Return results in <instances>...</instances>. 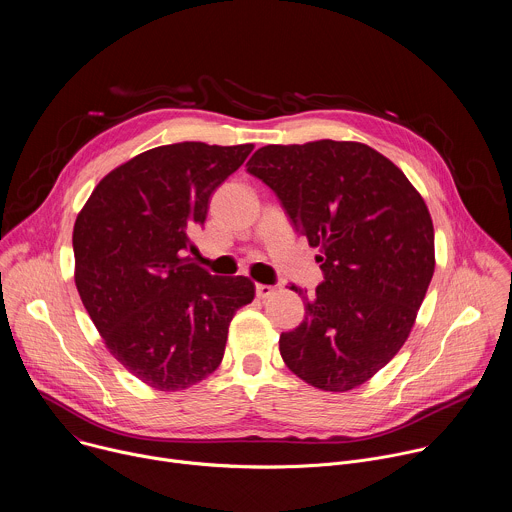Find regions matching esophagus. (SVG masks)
<instances>
[{"mask_svg":"<svg viewBox=\"0 0 512 512\" xmlns=\"http://www.w3.org/2000/svg\"><path fill=\"white\" fill-rule=\"evenodd\" d=\"M275 291V287L273 285H265V283H257L255 285V294H257V298H269L271 294Z\"/></svg>","mask_w":512,"mask_h":512,"instance_id":"1","label":"esophagus"}]
</instances>
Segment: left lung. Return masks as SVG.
Segmentation results:
<instances>
[{
  "instance_id": "left-lung-1",
  "label": "left lung",
  "mask_w": 512,
  "mask_h": 512,
  "mask_svg": "<svg viewBox=\"0 0 512 512\" xmlns=\"http://www.w3.org/2000/svg\"><path fill=\"white\" fill-rule=\"evenodd\" d=\"M322 255L306 320L279 336L291 373L322 391L367 383L405 344L429 287L433 225L405 174L356 141L265 145L247 162Z\"/></svg>"
}]
</instances>
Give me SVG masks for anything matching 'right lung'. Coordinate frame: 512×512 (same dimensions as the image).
<instances>
[{
  "label": "right lung",
  "instance_id": "add662e5",
  "mask_svg": "<svg viewBox=\"0 0 512 512\" xmlns=\"http://www.w3.org/2000/svg\"><path fill=\"white\" fill-rule=\"evenodd\" d=\"M251 143L182 141L109 172L79 212L72 249L83 306L123 367L160 391L216 371L251 279L210 275L188 251L212 192L241 168Z\"/></svg>",
  "mask_w": 512,
  "mask_h": 512
}]
</instances>
